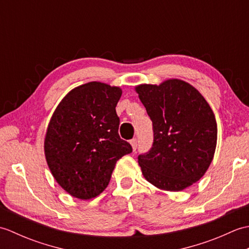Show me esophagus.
I'll return each mask as SVG.
<instances>
[{
  "mask_svg": "<svg viewBox=\"0 0 249 249\" xmlns=\"http://www.w3.org/2000/svg\"><path fill=\"white\" fill-rule=\"evenodd\" d=\"M130 144H131V146H133V150L135 152L137 150V147H138V141H137L136 138L135 139H131L130 140Z\"/></svg>",
  "mask_w": 249,
  "mask_h": 249,
  "instance_id": "1",
  "label": "esophagus"
}]
</instances>
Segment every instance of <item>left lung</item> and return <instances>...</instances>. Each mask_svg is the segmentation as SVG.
Returning <instances> with one entry per match:
<instances>
[{"label":"left lung","instance_id":"left-lung-1","mask_svg":"<svg viewBox=\"0 0 249 249\" xmlns=\"http://www.w3.org/2000/svg\"><path fill=\"white\" fill-rule=\"evenodd\" d=\"M153 122L151 150L138 156L147 182L179 192L204 176L217 143L215 115L204 97L189 83L169 79L160 86L136 87Z\"/></svg>","mask_w":249,"mask_h":249}]
</instances>
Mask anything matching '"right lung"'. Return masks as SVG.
<instances>
[{"instance_id":"right-lung-1","label":"right lung","mask_w":249,"mask_h":249,"mask_svg":"<svg viewBox=\"0 0 249 249\" xmlns=\"http://www.w3.org/2000/svg\"><path fill=\"white\" fill-rule=\"evenodd\" d=\"M119 87L93 81L72 89L57 105L45 137V156L60 186L78 199L102 194L115 163L133 152L120 138Z\"/></svg>"}]
</instances>
